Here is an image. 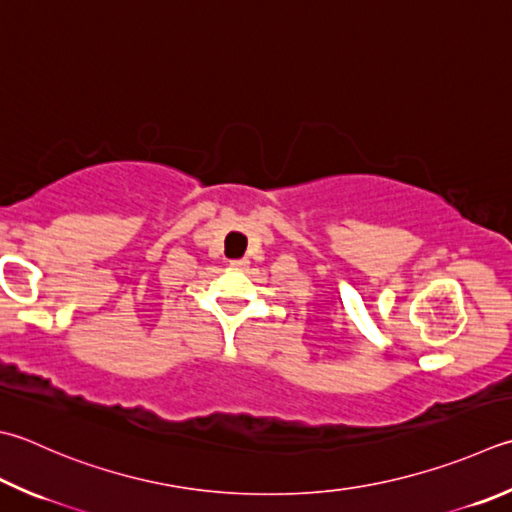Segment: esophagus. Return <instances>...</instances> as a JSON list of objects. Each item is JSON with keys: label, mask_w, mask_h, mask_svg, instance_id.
Segmentation results:
<instances>
[{"label": "esophagus", "mask_w": 512, "mask_h": 512, "mask_svg": "<svg viewBox=\"0 0 512 512\" xmlns=\"http://www.w3.org/2000/svg\"><path fill=\"white\" fill-rule=\"evenodd\" d=\"M231 265H234V267H247L249 260L247 258H236V260H231Z\"/></svg>", "instance_id": "esophagus-1"}]
</instances>
